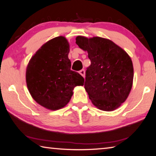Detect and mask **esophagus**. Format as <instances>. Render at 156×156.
Masks as SVG:
<instances>
[{"mask_svg": "<svg viewBox=\"0 0 156 156\" xmlns=\"http://www.w3.org/2000/svg\"><path fill=\"white\" fill-rule=\"evenodd\" d=\"M79 73H80V74L81 76H83L84 78V76H85V71H84V69H81L80 72H79Z\"/></svg>", "mask_w": 156, "mask_h": 156, "instance_id": "1", "label": "esophagus"}]
</instances>
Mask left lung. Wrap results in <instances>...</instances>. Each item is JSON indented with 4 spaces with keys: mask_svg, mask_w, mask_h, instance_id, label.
Instances as JSON below:
<instances>
[{
    "mask_svg": "<svg viewBox=\"0 0 156 156\" xmlns=\"http://www.w3.org/2000/svg\"><path fill=\"white\" fill-rule=\"evenodd\" d=\"M76 43L87 50L90 65L87 68L84 88L99 109L112 111L128 97L134 69L129 55L114 42L102 37L78 36Z\"/></svg>",
    "mask_w": 156,
    "mask_h": 156,
    "instance_id": "obj_1",
    "label": "left lung"
}]
</instances>
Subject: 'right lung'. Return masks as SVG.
<instances>
[{
  "label": "right lung",
  "instance_id": "add662e5",
  "mask_svg": "<svg viewBox=\"0 0 156 156\" xmlns=\"http://www.w3.org/2000/svg\"><path fill=\"white\" fill-rule=\"evenodd\" d=\"M69 46L64 37L51 39L41 47L29 61L26 79L30 95L41 106L58 110L69 102L76 86L84 78L71 69Z\"/></svg>",
  "mask_w": 156,
  "mask_h": 156
}]
</instances>
